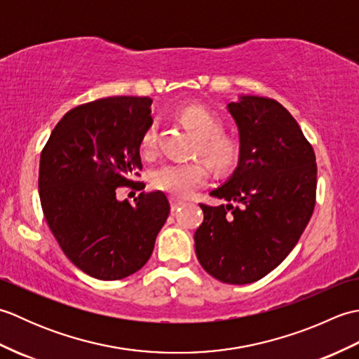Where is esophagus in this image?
<instances>
[{
    "mask_svg": "<svg viewBox=\"0 0 359 359\" xmlns=\"http://www.w3.org/2000/svg\"><path fill=\"white\" fill-rule=\"evenodd\" d=\"M184 201H179V199H174V197H172V199H171V210L172 211H177L180 207H184Z\"/></svg>",
    "mask_w": 359,
    "mask_h": 359,
    "instance_id": "1",
    "label": "esophagus"
}]
</instances>
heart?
Wrapping results in <instances>:
<instances>
[{
	"mask_svg": "<svg viewBox=\"0 0 359 359\" xmlns=\"http://www.w3.org/2000/svg\"><path fill=\"white\" fill-rule=\"evenodd\" d=\"M180 120L199 139L197 152L208 158L219 172H230L241 160V143L236 137L222 133V120L199 104L180 111ZM157 147V128L149 125L142 135V149L151 154ZM208 166L202 160L171 162L151 172L152 187L174 197H187L208 179Z\"/></svg>",
	"mask_w": 359,
	"mask_h": 359,
	"instance_id": "1",
	"label": "heart"
}]
</instances>
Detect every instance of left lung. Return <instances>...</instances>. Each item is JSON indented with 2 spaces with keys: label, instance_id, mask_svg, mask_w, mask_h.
<instances>
[{
  "label": "left lung",
  "instance_id": "left-lung-1",
  "mask_svg": "<svg viewBox=\"0 0 359 359\" xmlns=\"http://www.w3.org/2000/svg\"><path fill=\"white\" fill-rule=\"evenodd\" d=\"M241 137L231 179L210 194L226 205L201 203L194 233L203 270L225 284H251L284 261L316 203V156L299 125L273 98L243 95L228 103Z\"/></svg>",
  "mask_w": 359,
  "mask_h": 359
}]
</instances>
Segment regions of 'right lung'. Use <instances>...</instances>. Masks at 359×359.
<instances>
[{
    "instance_id": "right-lung-1",
    "label": "right lung",
    "mask_w": 359,
    "mask_h": 359,
    "mask_svg": "<svg viewBox=\"0 0 359 359\" xmlns=\"http://www.w3.org/2000/svg\"><path fill=\"white\" fill-rule=\"evenodd\" d=\"M149 97H108L65 114L40 158V201L67 259L102 280L139 271L170 215L162 191L118 201L128 186L142 191L140 143L152 125Z\"/></svg>"
}]
</instances>
